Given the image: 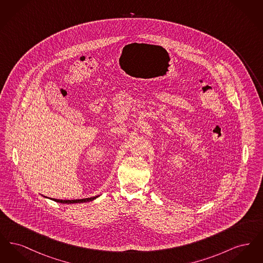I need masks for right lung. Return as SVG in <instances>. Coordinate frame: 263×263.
Instances as JSON below:
<instances>
[{"label": "right lung", "instance_id": "right-lung-1", "mask_svg": "<svg viewBox=\"0 0 263 263\" xmlns=\"http://www.w3.org/2000/svg\"><path fill=\"white\" fill-rule=\"evenodd\" d=\"M100 195L98 196H93V197H89V198H84V199H74V200H60V199H54L52 198V200L55 201V202H58V203H63V204H74V203H84V202H88V201L95 200L97 199Z\"/></svg>", "mask_w": 263, "mask_h": 263}]
</instances>
